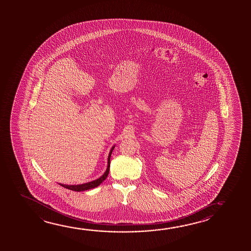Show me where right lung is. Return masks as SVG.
I'll use <instances>...</instances> for the list:
<instances>
[{"mask_svg":"<svg viewBox=\"0 0 251 251\" xmlns=\"http://www.w3.org/2000/svg\"><path fill=\"white\" fill-rule=\"evenodd\" d=\"M114 149H115V146H113V147H112L111 150H110V152H109V154H108L107 170H106V172L104 173V174H103L101 177H99V178H97V179H95V180L88 182V183L81 184V185H64V184H59V185H62V186H63V187H65V188H67V189L69 190H73V191H75V192H82V191L93 189V188H95V187H97L98 185H100V184L102 183L103 181L105 180V179L107 178L108 173H109V167H110V156H111L112 151H113V150H114Z\"/></svg>","mask_w":251,"mask_h":251,"instance_id":"1","label":"right lung"}]
</instances>
